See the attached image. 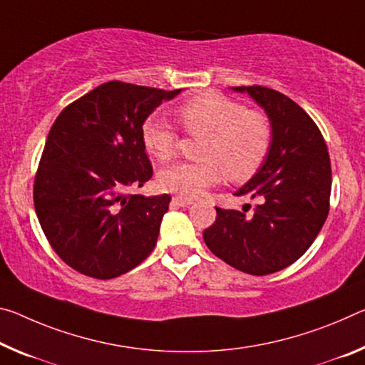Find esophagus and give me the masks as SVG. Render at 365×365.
Masks as SVG:
<instances>
[{"mask_svg":"<svg viewBox=\"0 0 365 365\" xmlns=\"http://www.w3.org/2000/svg\"><path fill=\"white\" fill-rule=\"evenodd\" d=\"M172 203L173 205H177V206H190V205H193V200H190V198H183V196H178V195H175L172 198Z\"/></svg>","mask_w":365,"mask_h":365,"instance_id":"1","label":"esophagus"}]
</instances>
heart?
<instances>
[{
    "label": "heart",
    "mask_w": 365,
    "mask_h": 365,
    "mask_svg": "<svg viewBox=\"0 0 365 365\" xmlns=\"http://www.w3.org/2000/svg\"><path fill=\"white\" fill-rule=\"evenodd\" d=\"M185 128L205 136L201 160L180 162L162 170L159 185L167 192L193 200L214 187L227 173L230 180L244 182L255 173L269 153L273 126L268 115L245 108L219 92H205L178 107ZM141 138L146 151L159 162L170 160L178 149V131L169 120L151 115L144 120Z\"/></svg>",
    "instance_id": "heart-1"
}]
</instances>
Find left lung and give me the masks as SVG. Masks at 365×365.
<instances>
[{
	"label": "left lung",
	"instance_id": "1",
	"mask_svg": "<svg viewBox=\"0 0 365 365\" xmlns=\"http://www.w3.org/2000/svg\"><path fill=\"white\" fill-rule=\"evenodd\" d=\"M234 91L264 108L273 141L259 170L235 192L258 201L252 216L216 207L203 239L232 268L264 276L297 262L314 244L329 211L331 164L322 131L292 99L258 84Z\"/></svg>",
	"mask_w": 365,
	"mask_h": 365
}]
</instances>
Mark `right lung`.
Returning a JSON list of instances; mask_svg holds the SVG:
<instances>
[{
	"instance_id": "obj_1",
	"label": "right lung",
	"mask_w": 365,
	"mask_h": 365,
	"mask_svg": "<svg viewBox=\"0 0 365 365\" xmlns=\"http://www.w3.org/2000/svg\"><path fill=\"white\" fill-rule=\"evenodd\" d=\"M180 91L110 81L55 120L34 180V206L48 244L78 273L112 279L154 250L170 195L130 190L153 177L144 120Z\"/></svg>"
}]
</instances>
